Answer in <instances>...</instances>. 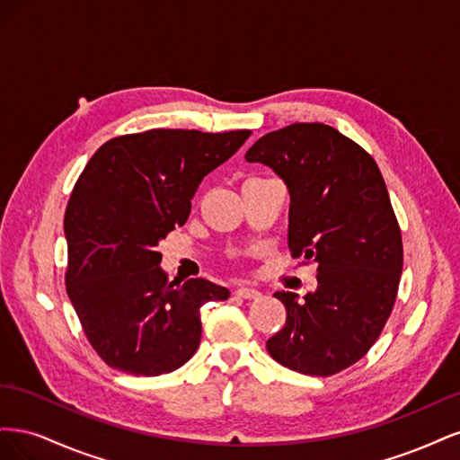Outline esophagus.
I'll list each match as a JSON object with an SVG mask.
<instances>
[{
	"label": "esophagus",
	"instance_id": "esophagus-1",
	"mask_svg": "<svg viewBox=\"0 0 460 460\" xmlns=\"http://www.w3.org/2000/svg\"><path fill=\"white\" fill-rule=\"evenodd\" d=\"M235 296L243 297V299H257V297H261V291L255 288H238L235 289Z\"/></svg>",
	"mask_w": 460,
	"mask_h": 460
}]
</instances>
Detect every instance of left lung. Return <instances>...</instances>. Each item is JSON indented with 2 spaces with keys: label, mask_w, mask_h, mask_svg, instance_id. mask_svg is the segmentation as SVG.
<instances>
[{
  "label": "left lung",
  "mask_w": 460,
  "mask_h": 460,
  "mask_svg": "<svg viewBox=\"0 0 460 460\" xmlns=\"http://www.w3.org/2000/svg\"><path fill=\"white\" fill-rule=\"evenodd\" d=\"M289 190L288 245L316 262L314 294L303 303L276 291L286 324L267 341L282 367L332 376L363 358L394 311L402 240L378 164L358 144L323 122L264 134L245 153Z\"/></svg>",
  "instance_id": "8db88e82"
}]
</instances>
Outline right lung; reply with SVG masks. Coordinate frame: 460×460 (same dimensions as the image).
Returning <instances> with one entry per match:
<instances>
[{
    "mask_svg": "<svg viewBox=\"0 0 460 460\" xmlns=\"http://www.w3.org/2000/svg\"><path fill=\"white\" fill-rule=\"evenodd\" d=\"M249 134L155 128L117 136L78 176L65 211V284L90 345L111 368L169 374L198 351L199 309L230 291L203 278L169 282L157 245L188 220L203 176Z\"/></svg>",
    "mask_w": 460,
    "mask_h": 460,
    "instance_id": "obj_1",
    "label": "right lung"
}]
</instances>
